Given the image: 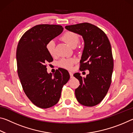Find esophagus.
I'll list each match as a JSON object with an SVG mask.
<instances>
[{"label":"esophagus","instance_id":"34e87169","mask_svg":"<svg viewBox=\"0 0 133 133\" xmlns=\"http://www.w3.org/2000/svg\"><path fill=\"white\" fill-rule=\"evenodd\" d=\"M69 74H70V78H73V73H72L71 72H69Z\"/></svg>","mask_w":133,"mask_h":133}]
</instances>
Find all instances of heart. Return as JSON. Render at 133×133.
Returning a JSON list of instances; mask_svg holds the SVG:
<instances>
[{
  "label": "heart",
  "instance_id": "obj_1",
  "mask_svg": "<svg viewBox=\"0 0 133 133\" xmlns=\"http://www.w3.org/2000/svg\"><path fill=\"white\" fill-rule=\"evenodd\" d=\"M61 39L72 48H75L80 41L79 36L77 33L70 31H66L62 35ZM46 48L50 56L53 57L56 55V45L53 40H50L46 44ZM76 62V59L75 58H63L58 62V66L65 69L71 70Z\"/></svg>",
  "mask_w": 133,
  "mask_h": 133
}]
</instances>
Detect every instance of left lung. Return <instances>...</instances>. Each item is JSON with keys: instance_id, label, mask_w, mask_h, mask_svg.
Instances as JSON below:
<instances>
[{"instance_id": "left-lung-1", "label": "left lung", "mask_w": 133, "mask_h": 133, "mask_svg": "<svg viewBox=\"0 0 133 133\" xmlns=\"http://www.w3.org/2000/svg\"><path fill=\"white\" fill-rule=\"evenodd\" d=\"M65 28L83 37L84 47L80 70L89 71L86 77L83 78L79 73L74 74L80 84L75 90L76 97L81 104L94 106L103 100L111 85L114 67L111 44L104 31L91 23L76 24Z\"/></svg>"}]
</instances>
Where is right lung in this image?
I'll return each mask as SVG.
<instances>
[{
	"label": "right lung",
	"mask_w": 133,
	"mask_h": 133,
	"mask_svg": "<svg viewBox=\"0 0 133 133\" xmlns=\"http://www.w3.org/2000/svg\"><path fill=\"white\" fill-rule=\"evenodd\" d=\"M63 30L60 25H36L24 33L17 47V73L23 91L41 109L57 104L63 86L70 78L69 72L62 68L53 75L47 72L46 63L53 59L46 50V44Z\"/></svg>",
	"instance_id": "obj_1"
}]
</instances>
